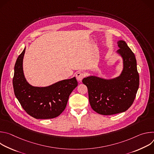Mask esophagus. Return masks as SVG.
Masks as SVG:
<instances>
[{
	"instance_id": "obj_1",
	"label": "esophagus",
	"mask_w": 154,
	"mask_h": 154,
	"mask_svg": "<svg viewBox=\"0 0 154 154\" xmlns=\"http://www.w3.org/2000/svg\"><path fill=\"white\" fill-rule=\"evenodd\" d=\"M84 77H85V74L82 72H78L76 74V79L79 82H81Z\"/></svg>"
}]
</instances>
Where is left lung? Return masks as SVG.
I'll list each match as a JSON object with an SVG mask.
<instances>
[{
    "instance_id": "obj_1",
    "label": "left lung",
    "mask_w": 154,
    "mask_h": 154,
    "mask_svg": "<svg viewBox=\"0 0 154 154\" xmlns=\"http://www.w3.org/2000/svg\"><path fill=\"white\" fill-rule=\"evenodd\" d=\"M117 52L123 58L124 68L121 75L106 80L96 76L84 78L88 88L90 105L96 113L112 115L125 112L132 105L139 88L140 77L134 52L124 41H119Z\"/></svg>"
}]
</instances>
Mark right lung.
<instances>
[{
	"instance_id": "right-lung-1",
	"label": "right lung",
	"mask_w": 154,
	"mask_h": 154,
	"mask_svg": "<svg viewBox=\"0 0 154 154\" xmlns=\"http://www.w3.org/2000/svg\"><path fill=\"white\" fill-rule=\"evenodd\" d=\"M26 48L14 65L13 85L20 105L36 119H52L58 116L66 106L69 96L78 85L75 77L63 80L47 87H35L26 80L23 68Z\"/></svg>"
}]
</instances>
